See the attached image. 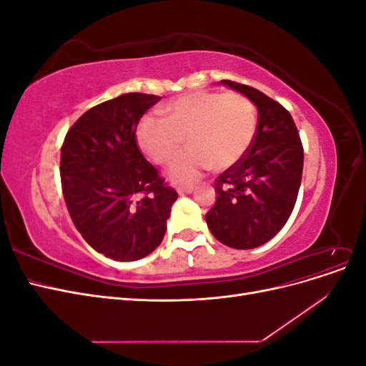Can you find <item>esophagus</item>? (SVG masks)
<instances>
[{"instance_id":"esophagus-1","label":"esophagus","mask_w":366,"mask_h":366,"mask_svg":"<svg viewBox=\"0 0 366 366\" xmlns=\"http://www.w3.org/2000/svg\"><path fill=\"white\" fill-rule=\"evenodd\" d=\"M177 192H179L180 195H184V194H192V192H194V186H184V187H179V189H177Z\"/></svg>"}]
</instances>
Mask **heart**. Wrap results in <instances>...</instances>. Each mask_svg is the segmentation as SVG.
Here are the masks:
<instances>
[{"label": "heart", "instance_id": "b5f03b06", "mask_svg": "<svg viewBox=\"0 0 366 366\" xmlns=\"http://www.w3.org/2000/svg\"><path fill=\"white\" fill-rule=\"evenodd\" d=\"M163 119L145 116L137 125L140 149L157 164L174 163L169 179L192 183L206 169L224 171L246 156L257 132V109L239 93L194 92L164 104Z\"/></svg>", "mask_w": 366, "mask_h": 366}]
</instances>
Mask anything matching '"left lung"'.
<instances>
[{"instance_id": "8db88e82", "label": "left lung", "mask_w": 366, "mask_h": 366, "mask_svg": "<svg viewBox=\"0 0 366 366\" xmlns=\"http://www.w3.org/2000/svg\"><path fill=\"white\" fill-rule=\"evenodd\" d=\"M258 109V127L246 156L215 180L217 200L206 214L212 235L232 249H254L284 227L302 179L304 149L287 109L249 85L219 81Z\"/></svg>"}]
</instances>
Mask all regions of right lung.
<instances>
[{
    "label": "right lung",
    "instance_id": "add662e5",
    "mask_svg": "<svg viewBox=\"0 0 366 366\" xmlns=\"http://www.w3.org/2000/svg\"><path fill=\"white\" fill-rule=\"evenodd\" d=\"M160 96L127 93L88 109L61 148V182L76 229L96 252L120 262L156 250L177 192L143 157L140 117Z\"/></svg>",
    "mask_w": 366,
    "mask_h": 366
}]
</instances>
